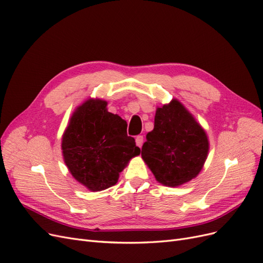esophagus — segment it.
Masks as SVG:
<instances>
[{
	"instance_id": "obj_1",
	"label": "esophagus",
	"mask_w": 263,
	"mask_h": 263,
	"mask_svg": "<svg viewBox=\"0 0 263 263\" xmlns=\"http://www.w3.org/2000/svg\"><path fill=\"white\" fill-rule=\"evenodd\" d=\"M142 142H144V137L140 136V135H139V136L136 137V145L138 147H141L142 146Z\"/></svg>"
}]
</instances>
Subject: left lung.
<instances>
[{
  "instance_id": "1",
  "label": "left lung",
  "mask_w": 263,
  "mask_h": 263,
  "mask_svg": "<svg viewBox=\"0 0 263 263\" xmlns=\"http://www.w3.org/2000/svg\"><path fill=\"white\" fill-rule=\"evenodd\" d=\"M146 139L141 157L164 186H180L196 178L208 159L206 132L177 99L157 107L155 127Z\"/></svg>"
}]
</instances>
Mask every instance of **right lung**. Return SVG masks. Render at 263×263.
I'll use <instances>...</instances> for the list:
<instances>
[{
	"mask_svg": "<svg viewBox=\"0 0 263 263\" xmlns=\"http://www.w3.org/2000/svg\"><path fill=\"white\" fill-rule=\"evenodd\" d=\"M127 123L107 110V102L89 99L71 115L61 149L68 170L92 192L115 185L130 159L140 155Z\"/></svg>",
	"mask_w": 263,
	"mask_h": 263,
	"instance_id": "add662e5",
	"label": "right lung"
}]
</instances>
